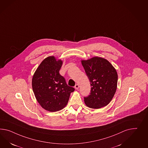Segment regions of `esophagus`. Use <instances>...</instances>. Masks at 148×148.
I'll return each instance as SVG.
<instances>
[{
  "mask_svg": "<svg viewBox=\"0 0 148 148\" xmlns=\"http://www.w3.org/2000/svg\"><path fill=\"white\" fill-rule=\"evenodd\" d=\"M79 85H78V84H76V85H75V89H76V90H78V89L79 88Z\"/></svg>",
  "mask_w": 148,
  "mask_h": 148,
  "instance_id": "1",
  "label": "esophagus"
}]
</instances>
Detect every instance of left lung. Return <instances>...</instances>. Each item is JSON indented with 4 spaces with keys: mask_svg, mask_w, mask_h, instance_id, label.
I'll use <instances>...</instances> for the list:
<instances>
[{
    "mask_svg": "<svg viewBox=\"0 0 148 148\" xmlns=\"http://www.w3.org/2000/svg\"><path fill=\"white\" fill-rule=\"evenodd\" d=\"M91 84V93L84 97L85 105L93 109L107 106L114 97L117 88L118 73L106 59L93 57L81 61Z\"/></svg>",
    "mask_w": 148,
    "mask_h": 148,
    "instance_id": "left-lung-1",
    "label": "left lung"
}]
</instances>
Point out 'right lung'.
<instances>
[{"instance_id": "right-lung-1", "label": "right lung", "mask_w": 148, "mask_h": 148, "mask_svg": "<svg viewBox=\"0 0 148 148\" xmlns=\"http://www.w3.org/2000/svg\"><path fill=\"white\" fill-rule=\"evenodd\" d=\"M63 64L53 56L39 65L32 78V88L36 100L43 108L51 112L64 108L73 87L69 86L59 71Z\"/></svg>"}]
</instances>
